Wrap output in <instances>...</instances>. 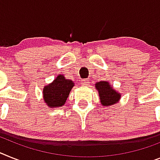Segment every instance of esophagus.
<instances>
[{"label":"esophagus","mask_w":160,"mask_h":160,"mask_svg":"<svg viewBox=\"0 0 160 160\" xmlns=\"http://www.w3.org/2000/svg\"><path fill=\"white\" fill-rule=\"evenodd\" d=\"M88 84H89L88 80H82V81H81V84L82 85H88Z\"/></svg>","instance_id":"34e87169"}]
</instances>
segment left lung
I'll use <instances>...</instances> for the list:
<instances>
[{"label": "left lung", "mask_w": 160, "mask_h": 160, "mask_svg": "<svg viewBox=\"0 0 160 160\" xmlns=\"http://www.w3.org/2000/svg\"><path fill=\"white\" fill-rule=\"evenodd\" d=\"M95 88L98 92L101 104L103 107L115 105L121 98V93L114 89L112 85L107 80L97 82L95 84Z\"/></svg>", "instance_id": "obj_1"}]
</instances>
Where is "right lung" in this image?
I'll return each mask as SVG.
<instances>
[{"label": "right lung", "mask_w": 160, "mask_h": 160, "mask_svg": "<svg viewBox=\"0 0 160 160\" xmlns=\"http://www.w3.org/2000/svg\"><path fill=\"white\" fill-rule=\"evenodd\" d=\"M74 85L72 80L66 79L63 75H58L53 82L43 88L44 102L49 108L62 107Z\"/></svg>", "instance_id": "1"}]
</instances>
